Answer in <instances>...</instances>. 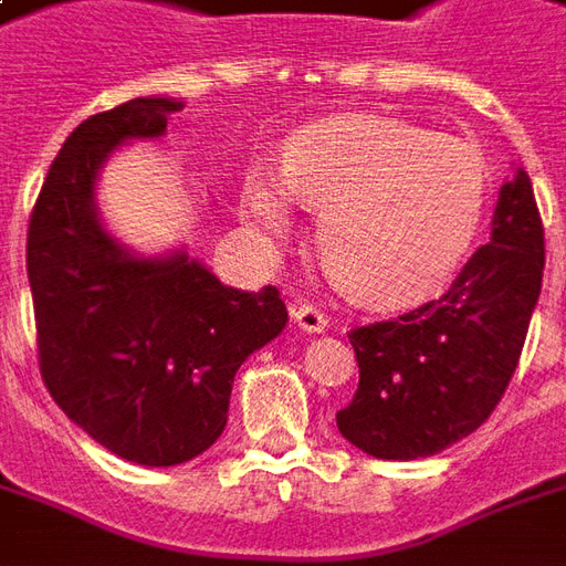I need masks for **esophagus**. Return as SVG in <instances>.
Instances as JSON below:
<instances>
[{
  "mask_svg": "<svg viewBox=\"0 0 566 566\" xmlns=\"http://www.w3.org/2000/svg\"><path fill=\"white\" fill-rule=\"evenodd\" d=\"M291 318H294V324L300 327V331H306V333H324L327 327H331L327 315H324L318 306L306 303V300L294 303V308H291Z\"/></svg>",
  "mask_w": 566,
  "mask_h": 566,
  "instance_id": "obj_1",
  "label": "esophagus"
}]
</instances>
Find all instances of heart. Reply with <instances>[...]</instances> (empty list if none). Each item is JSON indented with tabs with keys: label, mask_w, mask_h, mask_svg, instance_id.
<instances>
[{
	"label": "heart",
	"mask_w": 566,
	"mask_h": 566,
	"mask_svg": "<svg viewBox=\"0 0 566 566\" xmlns=\"http://www.w3.org/2000/svg\"><path fill=\"white\" fill-rule=\"evenodd\" d=\"M491 169L479 145L400 117L327 120L287 142L282 178L251 169L242 206L263 233L291 227V197L321 211L318 248L345 294L373 306L437 294L470 258Z\"/></svg>",
	"instance_id": "obj_1"
}]
</instances>
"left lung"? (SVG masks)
<instances>
[{"label": "left lung", "mask_w": 566, "mask_h": 566, "mask_svg": "<svg viewBox=\"0 0 566 566\" xmlns=\"http://www.w3.org/2000/svg\"><path fill=\"white\" fill-rule=\"evenodd\" d=\"M546 266L534 187L515 169L500 187L491 242L439 300L355 327L360 381L336 424L381 461H416L485 424L522 357Z\"/></svg>", "instance_id": "8db88e82"}]
</instances>
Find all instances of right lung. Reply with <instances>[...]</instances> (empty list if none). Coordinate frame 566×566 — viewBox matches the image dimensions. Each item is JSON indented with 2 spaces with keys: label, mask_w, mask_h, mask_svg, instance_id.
I'll use <instances>...</instances> for the list:
<instances>
[{
  "label": "right lung",
  "mask_w": 566,
  "mask_h": 566,
  "mask_svg": "<svg viewBox=\"0 0 566 566\" xmlns=\"http://www.w3.org/2000/svg\"><path fill=\"white\" fill-rule=\"evenodd\" d=\"M181 103L139 96L87 117L35 199L27 275L39 367L56 406L142 467L197 458L227 427L248 355L287 324L275 287H227L187 251L142 258L103 227L96 178L129 139H160Z\"/></svg>",
  "instance_id": "right-lung-1"
}]
</instances>
